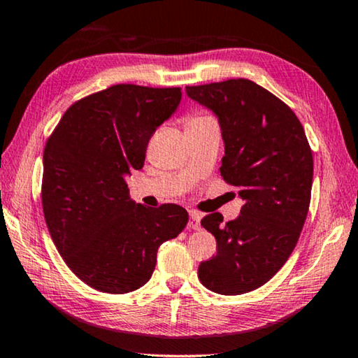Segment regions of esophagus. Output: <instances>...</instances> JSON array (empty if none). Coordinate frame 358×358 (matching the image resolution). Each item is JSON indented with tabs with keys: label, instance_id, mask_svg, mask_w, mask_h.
Returning <instances> with one entry per match:
<instances>
[{
	"label": "esophagus",
	"instance_id": "esophagus-1",
	"mask_svg": "<svg viewBox=\"0 0 358 358\" xmlns=\"http://www.w3.org/2000/svg\"><path fill=\"white\" fill-rule=\"evenodd\" d=\"M189 215H190L189 227H190V229H194V231H199V229H200L201 213H199V211H195V210H190V211H189Z\"/></svg>",
	"mask_w": 358,
	"mask_h": 358
}]
</instances>
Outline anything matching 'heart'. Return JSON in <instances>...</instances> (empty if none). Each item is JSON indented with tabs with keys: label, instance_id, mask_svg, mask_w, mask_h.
<instances>
[{
	"label": "heart",
	"instance_id": "1",
	"mask_svg": "<svg viewBox=\"0 0 358 358\" xmlns=\"http://www.w3.org/2000/svg\"><path fill=\"white\" fill-rule=\"evenodd\" d=\"M208 121H213V117L208 115H203V113H190V115L185 117V124H187V127L196 126V124L208 122Z\"/></svg>",
	"mask_w": 358,
	"mask_h": 358
}]
</instances>
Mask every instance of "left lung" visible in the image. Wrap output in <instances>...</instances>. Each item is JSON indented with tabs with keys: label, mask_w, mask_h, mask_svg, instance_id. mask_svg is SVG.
Returning a JSON list of instances; mask_svg holds the SVG:
<instances>
[{
	"label": "left lung",
	"mask_w": 358,
	"mask_h": 358,
	"mask_svg": "<svg viewBox=\"0 0 358 358\" xmlns=\"http://www.w3.org/2000/svg\"><path fill=\"white\" fill-rule=\"evenodd\" d=\"M185 92L220 119V173L243 200L236 220L222 222L221 213L201 220L215 236L216 255L200 263L199 279L216 294L250 292L268 282L297 245L312 199V148L291 108L253 80L229 79Z\"/></svg>",
	"instance_id": "left-lung-1"
}]
</instances>
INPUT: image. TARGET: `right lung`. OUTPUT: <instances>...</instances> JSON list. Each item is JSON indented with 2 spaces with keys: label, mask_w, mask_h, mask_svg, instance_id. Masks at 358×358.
<instances>
[{
  "label": "right lung",
  "mask_w": 358,
  "mask_h": 358,
  "mask_svg": "<svg viewBox=\"0 0 358 358\" xmlns=\"http://www.w3.org/2000/svg\"><path fill=\"white\" fill-rule=\"evenodd\" d=\"M179 87L117 84L76 101L43 152L41 206L66 265L87 286L126 294L152 278L163 242L187 224L182 206L136 205L126 178L180 103Z\"/></svg>",
  "instance_id": "right-lung-1"
}]
</instances>
